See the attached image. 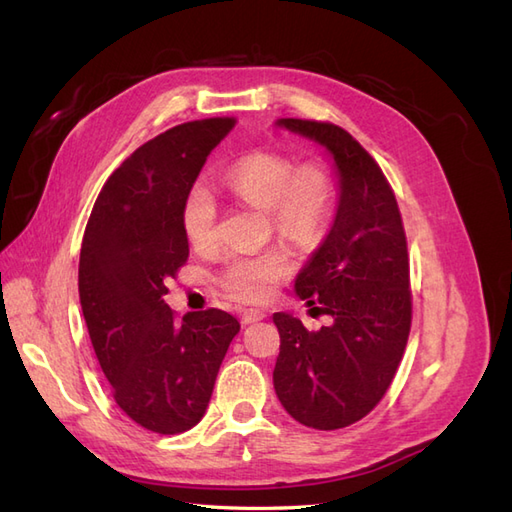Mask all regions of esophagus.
Segmentation results:
<instances>
[{
  "label": "esophagus",
  "instance_id": "1",
  "mask_svg": "<svg viewBox=\"0 0 512 512\" xmlns=\"http://www.w3.org/2000/svg\"><path fill=\"white\" fill-rule=\"evenodd\" d=\"M262 318H267L265 309L254 307V309H243V312H241V322H243V324H252V322H258V320H262Z\"/></svg>",
  "mask_w": 512,
  "mask_h": 512
}]
</instances>
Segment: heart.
Returning a JSON list of instances; mask_svg holds the SVG:
<instances>
[{"label":"heart","mask_w":512,"mask_h":512,"mask_svg":"<svg viewBox=\"0 0 512 512\" xmlns=\"http://www.w3.org/2000/svg\"><path fill=\"white\" fill-rule=\"evenodd\" d=\"M224 183L260 209H269L273 222L288 230H312L320 224L331 200L329 175L318 166L292 164L275 153L254 151L232 162ZM181 222L188 241L196 247L213 243L218 226V200L205 181H196L185 194ZM292 254L284 245H273L258 254H239L226 260L222 286L243 301H265L275 286L292 271Z\"/></svg>","instance_id":"heart-1"}]
</instances>
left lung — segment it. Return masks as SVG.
<instances>
[{"label": "left lung", "mask_w": 512, "mask_h": 512, "mask_svg": "<svg viewBox=\"0 0 512 512\" xmlns=\"http://www.w3.org/2000/svg\"><path fill=\"white\" fill-rule=\"evenodd\" d=\"M275 126L329 151L339 198L329 235L294 280L297 297L320 305L331 324L307 331L299 318L273 314L280 331L273 386L294 421L342 429L378 406L408 344L406 232L389 181L344 128L309 119H277Z\"/></svg>", "instance_id": "8db88e82"}]
</instances>
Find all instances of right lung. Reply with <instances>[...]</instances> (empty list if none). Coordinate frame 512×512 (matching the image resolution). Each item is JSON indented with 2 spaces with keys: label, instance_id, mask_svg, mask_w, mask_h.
I'll use <instances>...</instances> for the list:
<instances>
[{
  "label": "right lung",
  "instance_id": "1",
  "mask_svg": "<svg viewBox=\"0 0 512 512\" xmlns=\"http://www.w3.org/2000/svg\"><path fill=\"white\" fill-rule=\"evenodd\" d=\"M232 128L230 117L188 121L138 147L104 183L81 245L79 297L98 363L117 406L164 436L205 416L241 329L222 309L177 320L164 303L168 277L190 256L185 194Z\"/></svg>",
  "mask_w": 512,
  "mask_h": 512
}]
</instances>
